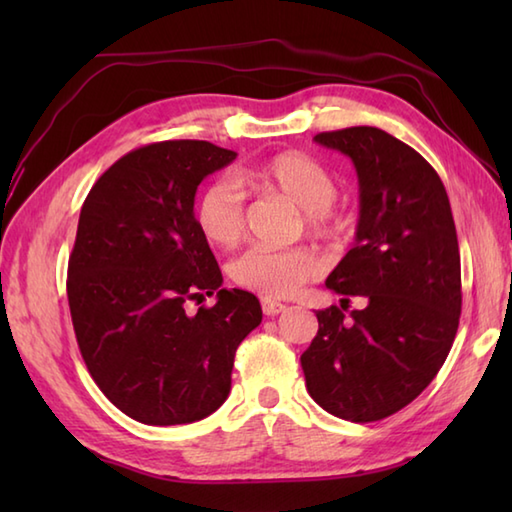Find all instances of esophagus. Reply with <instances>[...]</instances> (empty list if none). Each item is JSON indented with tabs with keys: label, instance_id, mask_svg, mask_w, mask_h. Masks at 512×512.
Wrapping results in <instances>:
<instances>
[{
	"label": "esophagus",
	"instance_id": "esophagus-1",
	"mask_svg": "<svg viewBox=\"0 0 512 512\" xmlns=\"http://www.w3.org/2000/svg\"><path fill=\"white\" fill-rule=\"evenodd\" d=\"M262 310H264V314H268V317H275V314L286 312V306L279 301H273V299H262Z\"/></svg>",
	"mask_w": 512,
	"mask_h": 512
}]
</instances>
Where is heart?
<instances>
[{
  "instance_id": "heart-1",
  "label": "heart",
  "mask_w": 512,
  "mask_h": 512,
  "mask_svg": "<svg viewBox=\"0 0 512 512\" xmlns=\"http://www.w3.org/2000/svg\"><path fill=\"white\" fill-rule=\"evenodd\" d=\"M250 189L264 195H279L303 211L308 231L323 239L343 233L345 217L334 209L339 184L332 171L317 158L299 151H284L264 160L262 165L242 171ZM195 226L200 235L217 248H233L246 233V202L242 189L226 178L206 184L195 202ZM321 270V259L314 250L264 248L255 246L235 257L228 273L237 286L253 290L266 299L288 297L301 284L314 279Z\"/></svg>"
}]
</instances>
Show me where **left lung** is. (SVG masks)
<instances>
[{
    "instance_id": "8db88e82",
    "label": "left lung",
    "mask_w": 512,
    "mask_h": 512,
    "mask_svg": "<svg viewBox=\"0 0 512 512\" xmlns=\"http://www.w3.org/2000/svg\"><path fill=\"white\" fill-rule=\"evenodd\" d=\"M352 158L358 176L354 248L325 286L363 297L350 319L330 306L301 354L310 396L336 418L383 420L422 394L449 356L462 310L460 246L440 176L378 127L314 136Z\"/></svg>"
}]
</instances>
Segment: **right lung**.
Listing matches in <instances>:
<instances>
[{
	"mask_svg": "<svg viewBox=\"0 0 512 512\" xmlns=\"http://www.w3.org/2000/svg\"><path fill=\"white\" fill-rule=\"evenodd\" d=\"M235 158L206 140L145 145L116 160L83 202L68 264L76 343L103 394L143 424L220 409L237 347L262 323L255 295L220 288L193 217L200 182ZM211 294L215 307L183 310Z\"/></svg>",
	"mask_w": 512,
	"mask_h": 512,
	"instance_id": "obj_1",
	"label": "right lung"
}]
</instances>
